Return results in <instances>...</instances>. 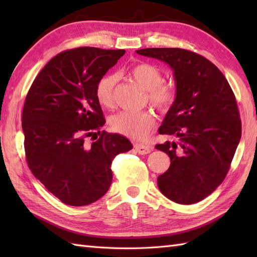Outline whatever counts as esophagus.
Segmentation results:
<instances>
[{
    "mask_svg": "<svg viewBox=\"0 0 257 257\" xmlns=\"http://www.w3.org/2000/svg\"><path fill=\"white\" fill-rule=\"evenodd\" d=\"M135 149L137 150V152L140 155H147L151 151V147L143 144H135Z\"/></svg>",
    "mask_w": 257,
    "mask_h": 257,
    "instance_id": "esophagus-1",
    "label": "esophagus"
}]
</instances>
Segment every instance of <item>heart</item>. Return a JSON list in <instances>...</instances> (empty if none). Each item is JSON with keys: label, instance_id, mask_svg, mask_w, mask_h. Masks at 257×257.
I'll return each mask as SVG.
<instances>
[{"label": "heart", "instance_id": "b5f03b06", "mask_svg": "<svg viewBox=\"0 0 257 257\" xmlns=\"http://www.w3.org/2000/svg\"><path fill=\"white\" fill-rule=\"evenodd\" d=\"M129 76L148 92L150 102L155 107L167 110L176 99V88L172 84L162 83V73L149 63H140L129 69ZM117 81L114 74H106L98 79L95 88L97 101L102 107L113 106V89ZM155 125V117L149 111H122L111 118L110 127L120 135L134 140H144Z\"/></svg>", "mask_w": 257, "mask_h": 257}]
</instances>
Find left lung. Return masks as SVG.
<instances>
[{
	"label": "left lung",
	"instance_id": "left-lung-1",
	"mask_svg": "<svg viewBox=\"0 0 257 257\" xmlns=\"http://www.w3.org/2000/svg\"><path fill=\"white\" fill-rule=\"evenodd\" d=\"M136 52L168 64L176 83V99L159 134L174 136L178 143L156 146L171 161L158 187L176 203H196L223 182L241 139L235 96L221 70L199 54L182 48Z\"/></svg>",
	"mask_w": 257,
	"mask_h": 257
}]
</instances>
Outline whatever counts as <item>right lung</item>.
Masks as SVG:
<instances>
[{"label":"right lung","instance_id":"1","mask_svg":"<svg viewBox=\"0 0 257 257\" xmlns=\"http://www.w3.org/2000/svg\"><path fill=\"white\" fill-rule=\"evenodd\" d=\"M124 50L78 47L53 57L27 92L22 128L32 173L63 203L88 205L111 184V161L133 149L118 134L100 132L105 118L95 88ZM100 138L89 147L84 137Z\"/></svg>","mask_w":257,"mask_h":257}]
</instances>
